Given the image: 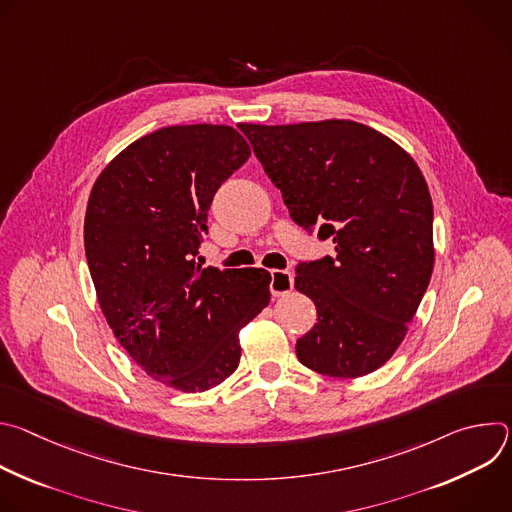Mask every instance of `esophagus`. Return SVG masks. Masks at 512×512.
I'll list each match as a JSON object with an SVG mask.
<instances>
[{
  "label": "esophagus",
  "instance_id": "esophagus-1",
  "mask_svg": "<svg viewBox=\"0 0 512 512\" xmlns=\"http://www.w3.org/2000/svg\"><path fill=\"white\" fill-rule=\"evenodd\" d=\"M271 296L281 298L287 296L291 289H294V273L283 271V269H273L271 271Z\"/></svg>",
  "mask_w": 512,
  "mask_h": 512
}]
</instances>
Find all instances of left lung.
<instances>
[{
	"mask_svg": "<svg viewBox=\"0 0 512 512\" xmlns=\"http://www.w3.org/2000/svg\"><path fill=\"white\" fill-rule=\"evenodd\" d=\"M239 129L291 218L334 243V257L298 267L296 289L318 310L298 358L338 379L381 369L433 271V204L419 166L391 137L350 119Z\"/></svg>",
	"mask_w": 512,
	"mask_h": 512,
	"instance_id": "8db88e82",
	"label": "left lung"
}]
</instances>
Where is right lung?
<instances>
[{
    "mask_svg": "<svg viewBox=\"0 0 512 512\" xmlns=\"http://www.w3.org/2000/svg\"><path fill=\"white\" fill-rule=\"evenodd\" d=\"M249 156L235 127H162L119 152L87 202L85 251L103 316L145 375L182 393L237 371L239 332L271 298L263 269L194 261L214 192Z\"/></svg>",
    "mask_w": 512,
    "mask_h": 512,
    "instance_id": "1",
    "label": "right lung"
}]
</instances>
